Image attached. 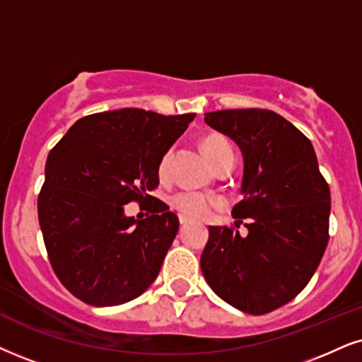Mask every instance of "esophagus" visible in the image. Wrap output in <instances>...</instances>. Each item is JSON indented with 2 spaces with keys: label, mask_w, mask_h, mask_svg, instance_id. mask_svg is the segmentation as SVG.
<instances>
[{
  "label": "esophagus",
  "mask_w": 362,
  "mask_h": 362,
  "mask_svg": "<svg viewBox=\"0 0 362 362\" xmlns=\"http://www.w3.org/2000/svg\"><path fill=\"white\" fill-rule=\"evenodd\" d=\"M180 223H181V226H186V225H189V223H193L189 220V218H186V216H180Z\"/></svg>",
  "instance_id": "34e87169"
}]
</instances>
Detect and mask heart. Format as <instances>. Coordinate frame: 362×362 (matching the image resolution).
<instances>
[{
  "label": "heart",
  "instance_id": "heart-1",
  "mask_svg": "<svg viewBox=\"0 0 362 362\" xmlns=\"http://www.w3.org/2000/svg\"><path fill=\"white\" fill-rule=\"evenodd\" d=\"M202 147L206 154V158L211 160L213 166H216L218 160L225 158L226 154L233 153L230 142L223 136L218 134H209L202 142ZM169 166H171V151H166L163 158L159 159L158 173L160 177L168 176ZM218 202L211 196L198 193V191H180V193L171 196V206L176 209L177 213L186 218H204L211 213Z\"/></svg>",
  "mask_w": 362,
  "mask_h": 362
}]
</instances>
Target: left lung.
I'll list each match as a JSON object with an SVG mask.
<instances>
[{"instance_id": "8db88e82", "label": "left lung", "mask_w": 362, "mask_h": 362, "mask_svg": "<svg viewBox=\"0 0 362 362\" xmlns=\"http://www.w3.org/2000/svg\"><path fill=\"white\" fill-rule=\"evenodd\" d=\"M204 115L243 153V199L231 213L249 235L209 226L202 272L230 305L269 314L296 298L317 270L329 242L331 191L310 141L282 115L265 109Z\"/></svg>"}]
</instances>
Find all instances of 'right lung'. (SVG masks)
Here are the masks:
<instances>
[{
	"mask_svg": "<svg viewBox=\"0 0 362 362\" xmlns=\"http://www.w3.org/2000/svg\"><path fill=\"white\" fill-rule=\"evenodd\" d=\"M193 119L142 109L92 114L48 154L40 228L58 280L86 304H126L158 276L180 220L147 193L159 185V159ZM132 201L146 202L151 216L124 217Z\"/></svg>",
	"mask_w": 362,
	"mask_h": 362,
	"instance_id": "add662e5",
	"label": "right lung"
}]
</instances>
